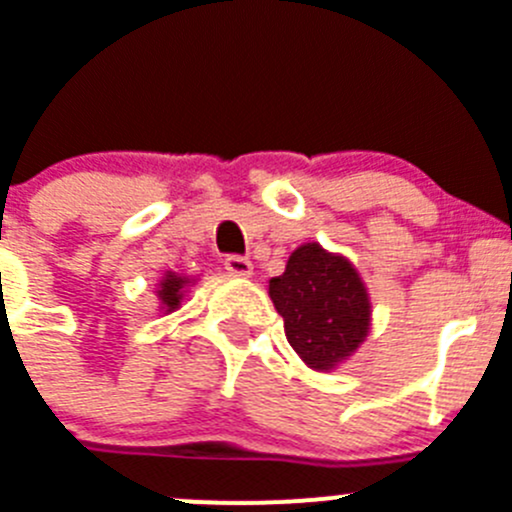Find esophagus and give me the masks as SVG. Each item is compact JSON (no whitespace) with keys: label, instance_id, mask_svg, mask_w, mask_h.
<instances>
[{"label":"esophagus","instance_id":"1","mask_svg":"<svg viewBox=\"0 0 512 512\" xmlns=\"http://www.w3.org/2000/svg\"><path fill=\"white\" fill-rule=\"evenodd\" d=\"M225 270L235 277H250L252 275V262L242 255H227L225 257Z\"/></svg>","mask_w":512,"mask_h":512}]
</instances>
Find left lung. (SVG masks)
<instances>
[{"label": "left lung", "mask_w": 512, "mask_h": 512, "mask_svg": "<svg viewBox=\"0 0 512 512\" xmlns=\"http://www.w3.org/2000/svg\"><path fill=\"white\" fill-rule=\"evenodd\" d=\"M292 350L315 370H332L370 330V300L355 267L315 242L297 247L285 272L270 280Z\"/></svg>", "instance_id": "8db88e82"}]
</instances>
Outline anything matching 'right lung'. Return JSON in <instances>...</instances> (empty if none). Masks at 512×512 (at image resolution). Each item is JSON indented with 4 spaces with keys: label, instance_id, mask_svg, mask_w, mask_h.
Listing matches in <instances>:
<instances>
[{
    "label": "right lung",
    "instance_id": "right-lung-1",
    "mask_svg": "<svg viewBox=\"0 0 512 512\" xmlns=\"http://www.w3.org/2000/svg\"><path fill=\"white\" fill-rule=\"evenodd\" d=\"M187 285L185 277H177V275H167L165 280H162V290H157V295H160L162 305H165L167 312L177 310V305H180L182 300V287Z\"/></svg>",
    "mask_w": 512,
    "mask_h": 512
}]
</instances>
